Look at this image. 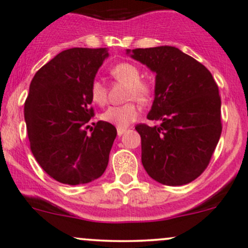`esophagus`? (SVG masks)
Segmentation results:
<instances>
[{
	"label": "esophagus",
	"mask_w": 248,
	"mask_h": 248,
	"mask_svg": "<svg viewBox=\"0 0 248 248\" xmlns=\"http://www.w3.org/2000/svg\"><path fill=\"white\" fill-rule=\"evenodd\" d=\"M126 131H127V128H120V127H119V128H117V136L121 137L122 134H124Z\"/></svg>",
	"instance_id": "obj_1"
}]
</instances>
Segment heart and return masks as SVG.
<instances>
[{
    "instance_id": "obj_1",
    "label": "heart",
    "mask_w": 248,
    "mask_h": 248,
    "mask_svg": "<svg viewBox=\"0 0 248 248\" xmlns=\"http://www.w3.org/2000/svg\"><path fill=\"white\" fill-rule=\"evenodd\" d=\"M110 76L116 81L127 85L126 99H137L140 103H149L155 93V85L149 80L141 79L139 67L131 62H119L109 71ZM90 94L92 101L98 106H104L108 101V89L101 80H93L90 85ZM140 115V108L134 101L124 106L110 107L102 114V120L114 124L117 128H126Z\"/></svg>"
}]
</instances>
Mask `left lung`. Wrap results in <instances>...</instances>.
Masks as SVG:
<instances>
[{"label": "left lung", "mask_w": 248, "mask_h": 248, "mask_svg": "<svg viewBox=\"0 0 248 248\" xmlns=\"http://www.w3.org/2000/svg\"><path fill=\"white\" fill-rule=\"evenodd\" d=\"M132 57L156 72L147 119L158 124L136 126L142 166L159 184H189L207 168L221 137L218 86L204 64L177 47L134 49Z\"/></svg>", "instance_id": "1"}]
</instances>
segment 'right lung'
<instances>
[{"instance_id": "right-lung-1", "label": "right lung", "mask_w": 248, "mask_h": 248, "mask_svg": "<svg viewBox=\"0 0 248 248\" xmlns=\"http://www.w3.org/2000/svg\"><path fill=\"white\" fill-rule=\"evenodd\" d=\"M108 52L72 47L44 64L32 79L25 101L30 147L39 166L61 184L82 185L106 171L116 128L91 117L90 85Z\"/></svg>"}]
</instances>
